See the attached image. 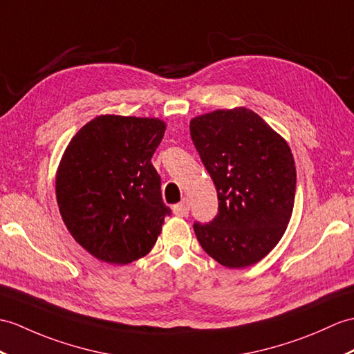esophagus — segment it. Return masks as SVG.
Wrapping results in <instances>:
<instances>
[{"label":"esophagus","mask_w":354,"mask_h":354,"mask_svg":"<svg viewBox=\"0 0 354 354\" xmlns=\"http://www.w3.org/2000/svg\"><path fill=\"white\" fill-rule=\"evenodd\" d=\"M190 212V203H188V199H183V202L176 203L174 207V214L178 217H185Z\"/></svg>","instance_id":"1"}]
</instances>
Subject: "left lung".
<instances>
[{
    "instance_id": "8db88e82",
    "label": "left lung",
    "mask_w": 354,
    "mask_h": 354,
    "mask_svg": "<svg viewBox=\"0 0 354 354\" xmlns=\"http://www.w3.org/2000/svg\"><path fill=\"white\" fill-rule=\"evenodd\" d=\"M190 134L218 197L214 220L193 225L197 241L227 268L257 264L281 241L292 214L288 143L245 106L197 116Z\"/></svg>"
}]
</instances>
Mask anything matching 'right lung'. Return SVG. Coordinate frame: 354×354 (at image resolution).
Returning <instances> with one entry per match:
<instances>
[{"mask_svg": "<svg viewBox=\"0 0 354 354\" xmlns=\"http://www.w3.org/2000/svg\"><path fill=\"white\" fill-rule=\"evenodd\" d=\"M166 123L102 114L72 137L55 176L66 227L96 259L125 266L151 252L170 216L151 158Z\"/></svg>", "mask_w": 354, "mask_h": 354, "instance_id": "add662e5", "label": "right lung"}]
</instances>
